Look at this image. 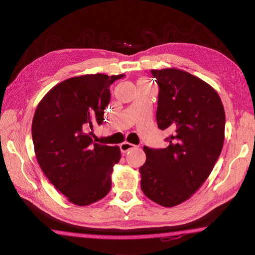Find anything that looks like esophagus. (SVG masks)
<instances>
[{
    "instance_id": "34e87169",
    "label": "esophagus",
    "mask_w": 255,
    "mask_h": 255,
    "mask_svg": "<svg viewBox=\"0 0 255 255\" xmlns=\"http://www.w3.org/2000/svg\"><path fill=\"white\" fill-rule=\"evenodd\" d=\"M133 148H135V145L132 144V143L128 142V141H125V142H122V143L120 144V150H121L122 153H127L128 151L132 150Z\"/></svg>"
}]
</instances>
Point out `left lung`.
<instances>
[{
	"label": "left lung",
	"instance_id": "8db88e82",
	"mask_svg": "<svg viewBox=\"0 0 255 255\" xmlns=\"http://www.w3.org/2000/svg\"><path fill=\"white\" fill-rule=\"evenodd\" d=\"M151 73L159 87L157 126L171 135L167 148L143 146L140 186L152 201L172 207L188 200L211 174L225 141L226 115L219 95L197 76L174 68Z\"/></svg>",
	"mask_w": 255,
	"mask_h": 255
}]
</instances>
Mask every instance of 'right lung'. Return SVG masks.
<instances>
[{"instance_id":"add662e5","label":"right lung","mask_w":255,"mask_h":255,"mask_svg":"<svg viewBox=\"0 0 255 255\" xmlns=\"http://www.w3.org/2000/svg\"><path fill=\"white\" fill-rule=\"evenodd\" d=\"M123 76L98 73L68 79L54 86L36 109L32 137L38 164L75 205L95 203L111 190L120 149L94 142L87 130L103 123L110 86Z\"/></svg>"}]
</instances>
